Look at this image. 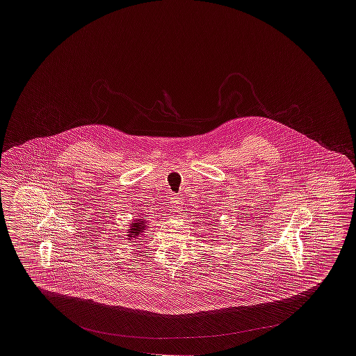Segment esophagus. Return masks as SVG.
<instances>
[{"mask_svg":"<svg viewBox=\"0 0 356 356\" xmlns=\"http://www.w3.org/2000/svg\"><path fill=\"white\" fill-rule=\"evenodd\" d=\"M180 199H177V197H175V199H173V208H175V209H177V211H179V209H180V208H181V207H180Z\"/></svg>","mask_w":356,"mask_h":356,"instance_id":"obj_1","label":"esophagus"}]
</instances>
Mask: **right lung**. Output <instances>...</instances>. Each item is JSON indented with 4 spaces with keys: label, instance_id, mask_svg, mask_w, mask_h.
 <instances>
[{
    "label": "right lung",
    "instance_id": "obj_1",
    "mask_svg": "<svg viewBox=\"0 0 356 356\" xmlns=\"http://www.w3.org/2000/svg\"><path fill=\"white\" fill-rule=\"evenodd\" d=\"M149 221L147 220V218H140V219H136V220L131 222V227H129V231H128V238H136V237L140 236L141 232H144V229L149 225L148 224Z\"/></svg>",
    "mask_w": 356,
    "mask_h": 356
}]
</instances>
